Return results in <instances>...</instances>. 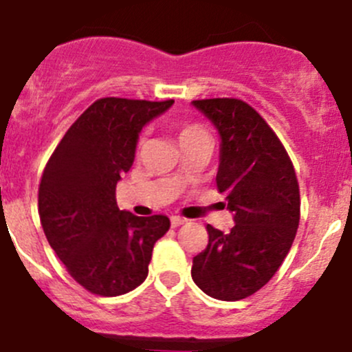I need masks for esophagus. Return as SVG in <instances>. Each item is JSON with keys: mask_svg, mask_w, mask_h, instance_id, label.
Returning a JSON list of instances; mask_svg holds the SVG:
<instances>
[{"mask_svg": "<svg viewBox=\"0 0 352 352\" xmlns=\"http://www.w3.org/2000/svg\"><path fill=\"white\" fill-rule=\"evenodd\" d=\"M183 223H186V219H183V217H171L173 227H179V226H183Z\"/></svg>", "mask_w": 352, "mask_h": 352, "instance_id": "34e87169", "label": "esophagus"}]
</instances>
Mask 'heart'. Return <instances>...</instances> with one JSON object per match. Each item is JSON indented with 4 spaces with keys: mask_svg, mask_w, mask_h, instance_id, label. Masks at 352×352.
Returning a JSON list of instances; mask_svg holds the SVG:
<instances>
[{
    "mask_svg": "<svg viewBox=\"0 0 352 352\" xmlns=\"http://www.w3.org/2000/svg\"><path fill=\"white\" fill-rule=\"evenodd\" d=\"M200 135H208L206 130L203 129L200 123H183V125H181L179 142H184V140L195 139V137H200ZM146 139H147V133H142V135L139 137V140H137V146L142 147L144 144H146Z\"/></svg>",
    "mask_w": 352,
    "mask_h": 352,
    "instance_id": "1",
    "label": "heart"
}]
</instances>
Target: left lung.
<instances>
[{"mask_svg": "<svg viewBox=\"0 0 352 352\" xmlns=\"http://www.w3.org/2000/svg\"><path fill=\"white\" fill-rule=\"evenodd\" d=\"M220 133L217 188L234 227L206 226L208 245L193 257L191 278L226 302L251 296L280 270L300 223V188L288 152L266 120L237 98L195 100Z\"/></svg>", "mask_w": 352, "mask_h": 352, "instance_id": "8db88e82", "label": "left lung"}]
</instances>
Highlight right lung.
<instances>
[{
	"mask_svg": "<svg viewBox=\"0 0 352 352\" xmlns=\"http://www.w3.org/2000/svg\"><path fill=\"white\" fill-rule=\"evenodd\" d=\"M173 103L100 98L69 126L43 169V234L67 273L95 295H123L144 283L154 244L171 226L166 215L123 212L115 190L132 168L142 126Z\"/></svg>",
	"mask_w": 352,
	"mask_h": 352,
	"instance_id": "obj_1",
	"label": "right lung"
}]
</instances>
